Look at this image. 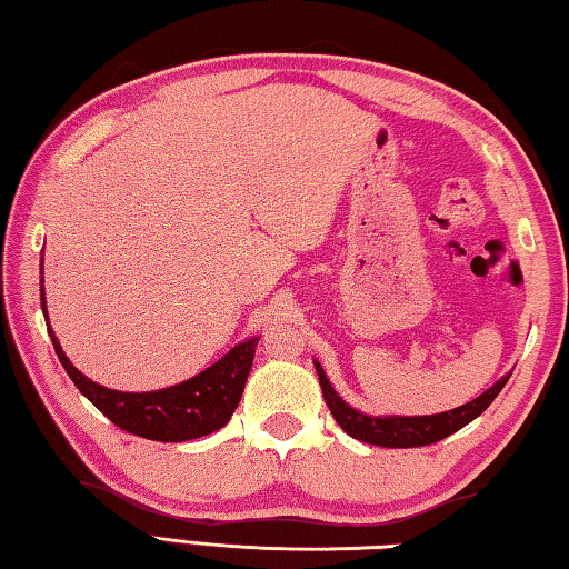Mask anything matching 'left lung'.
<instances>
[{
    "label": "left lung",
    "mask_w": 569,
    "mask_h": 569,
    "mask_svg": "<svg viewBox=\"0 0 569 569\" xmlns=\"http://www.w3.org/2000/svg\"><path fill=\"white\" fill-rule=\"evenodd\" d=\"M315 369L321 383V393H325V401L329 406L331 416H335V421L345 428L351 438H357V441L383 446V448H416V446H431L436 441H443L446 436L456 433L458 428H463L466 423H470L473 418L483 413L510 379V377L500 379L496 386H490L486 393H480L478 399L458 406L453 411H443L433 416L377 418V416L359 413L357 409H351V406L341 401L339 393L331 389L325 369L319 367V361H315Z\"/></svg>",
    "instance_id": "obj_1"
}]
</instances>
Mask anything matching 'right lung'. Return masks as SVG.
<instances>
[{
	"mask_svg": "<svg viewBox=\"0 0 569 569\" xmlns=\"http://www.w3.org/2000/svg\"><path fill=\"white\" fill-rule=\"evenodd\" d=\"M41 309L47 315L44 287H41ZM51 341L61 367L67 369L71 381L77 383V389L106 418H111V423L123 428L128 433L163 443H178L208 436L230 421V416L240 403L257 347V339L242 341V345L224 353L218 363H212L210 369L183 383L170 386V389L151 393H123L86 379L77 367H71V361L61 351L57 337L51 335Z\"/></svg>",
	"mask_w": 569,
	"mask_h": 569,
	"instance_id": "right-lung-1",
	"label": "right lung"
}]
</instances>
